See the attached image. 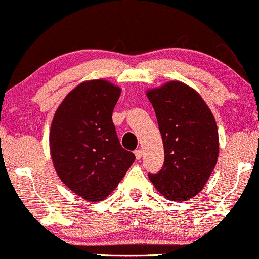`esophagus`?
Returning <instances> with one entry per match:
<instances>
[{
  "label": "esophagus",
  "instance_id": "esophagus-1",
  "mask_svg": "<svg viewBox=\"0 0 259 259\" xmlns=\"http://www.w3.org/2000/svg\"><path fill=\"white\" fill-rule=\"evenodd\" d=\"M134 153H135L136 159H141V157H142V150H136Z\"/></svg>",
  "mask_w": 259,
  "mask_h": 259
}]
</instances>
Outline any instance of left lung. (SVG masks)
Returning a JSON list of instances; mask_svg holds the SVG:
<instances>
[{
  "mask_svg": "<svg viewBox=\"0 0 259 259\" xmlns=\"http://www.w3.org/2000/svg\"><path fill=\"white\" fill-rule=\"evenodd\" d=\"M164 146V164L151 183L165 198L183 202L203 189L219 154L218 127L197 91L169 81L146 92Z\"/></svg>",
  "mask_w": 259,
  "mask_h": 259,
  "instance_id": "8db88e82",
  "label": "left lung"
}]
</instances>
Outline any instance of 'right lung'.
Listing matches in <instances>:
<instances>
[{"instance_id": "add662e5", "label": "right lung", "mask_w": 259, "mask_h": 259, "mask_svg": "<svg viewBox=\"0 0 259 259\" xmlns=\"http://www.w3.org/2000/svg\"><path fill=\"white\" fill-rule=\"evenodd\" d=\"M120 88L89 80L74 88L53 115L50 151L64 185L86 201L106 198L135 160L120 146L112 113Z\"/></svg>"}]
</instances>
